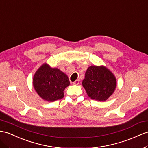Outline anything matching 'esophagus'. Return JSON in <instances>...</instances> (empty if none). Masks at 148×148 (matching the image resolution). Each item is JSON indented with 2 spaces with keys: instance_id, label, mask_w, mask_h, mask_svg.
<instances>
[{
  "instance_id": "esophagus-1",
  "label": "esophagus",
  "mask_w": 148,
  "mask_h": 148,
  "mask_svg": "<svg viewBox=\"0 0 148 148\" xmlns=\"http://www.w3.org/2000/svg\"><path fill=\"white\" fill-rule=\"evenodd\" d=\"M79 83H80V81H79V80H75L74 82H73V84L74 85H78Z\"/></svg>"
}]
</instances>
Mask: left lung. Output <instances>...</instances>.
Instances as JSON below:
<instances>
[{
    "instance_id": "8db88e82",
    "label": "left lung",
    "mask_w": 148,
    "mask_h": 148,
    "mask_svg": "<svg viewBox=\"0 0 148 148\" xmlns=\"http://www.w3.org/2000/svg\"><path fill=\"white\" fill-rule=\"evenodd\" d=\"M82 85L92 99L106 101L113 94L117 86L116 78L105 66H89Z\"/></svg>"
}]
</instances>
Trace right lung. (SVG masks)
I'll use <instances>...</instances> for the list:
<instances>
[{
  "instance_id": "obj_1",
  "label": "right lung",
  "mask_w": 148,
  "mask_h": 148,
  "mask_svg": "<svg viewBox=\"0 0 148 148\" xmlns=\"http://www.w3.org/2000/svg\"><path fill=\"white\" fill-rule=\"evenodd\" d=\"M32 84L41 99L48 102H54L63 98L64 90L70 83L68 76L63 71L44 63L35 72Z\"/></svg>"
}]
</instances>
